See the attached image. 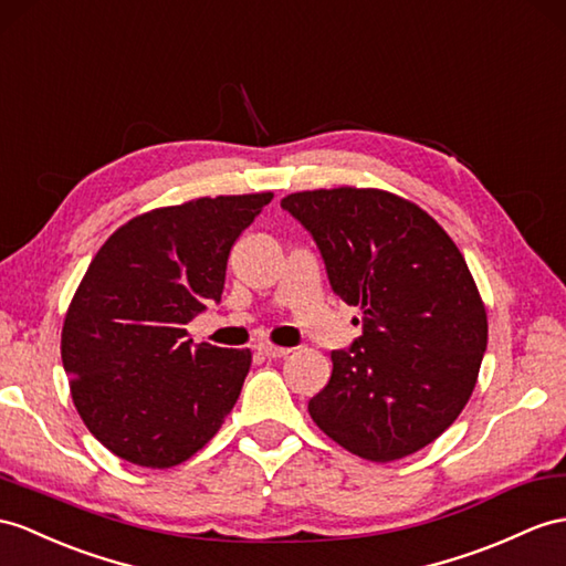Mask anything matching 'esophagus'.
Wrapping results in <instances>:
<instances>
[{
	"mask_svg": "<svg viewBox=\"0 0 566 566\" xmlns=\"http://www.w3.org/2000/svg\"><path fill=\"white\" fill-rule=\"evenodd\" d=\"M256 350H259L261 355H266V357H285L287 353H291V348L275 346V343H259Z\"/></svg>",
	"mask_w": 566,
	"mask_h": 566,
	"instance_id": "esophagus-1",
	"label": "esophagus"
}]
</instances>
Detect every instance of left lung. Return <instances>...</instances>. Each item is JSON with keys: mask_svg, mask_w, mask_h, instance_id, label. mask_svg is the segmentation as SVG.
Returning a JSON list of instances; mask_svg holds the SVG:
<instances>
[{"mask_svg": "<svg viewBox=\"0 0 566 566\" xmlns=\"http://www.w3.org/2000/svg\"><path fill=\"white\" fill-rule=\"evenodd\" d=\"M281 206L319 244L334 293L363 312V336L331 353L312 420L375 463L432 444L461 416L488 348L459 247L418 203L375 187L295 191Z\"/></svg>", "mask_w": 566, "mask_h": 566, "instance_id": "left-lung-1", "label": "left lung"}]
</instances>
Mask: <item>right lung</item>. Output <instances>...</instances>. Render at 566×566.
<instances>
[{
    "label": "right lung",
    "mask_w": 566,
    "mask_h": 566,
    "mask_svg": "<svg viewBox=\"0 0 566 566\" xmlns=\"http://www.w3.org/2000/svg\"><path fill=\"white\" fill-rule=\"evenodd\" d=\"M273 191L201 197L134 216L93 256L69 302L62 363L81 420L115 457L172 468L238 403L250 350L187 340L220 300L232 244Z\"/></svg>",
    "instance_id": "add662e5"
}]
</instances>
